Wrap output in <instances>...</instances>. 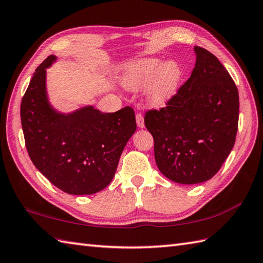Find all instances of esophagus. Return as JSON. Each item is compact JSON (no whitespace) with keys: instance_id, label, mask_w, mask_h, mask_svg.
<instances>
[{"instance_id":"obj_1","label":"esophagus","mask_w":263,"mask_h":263,"mask_svg":"<svg viewBox=\"0 0 263 263\" xmlns=\"http://www.w3.org/2000/svg\"><path fill=\"white\" fill-rule=\"evenodd\" d=\"M136 120H137V125H138L139 127H140V128L145 127V122H143V116H142L141 112H137Z\"/></svg>"}]
</instances>
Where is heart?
<instances>
[{"instance_id": "heart-1", "label": "heart", "mask_w": 263, "mask_h": 263, "mask_svg": "<svg viewBox=\"0 0 263 263\" xmlns=\"http://www.w3.org/2000/svg\"><path fill=\"white\" fill-rule=\"evenodd\" d=\"M182 74L181 66L174 60L162 64V60L157 58H142L126 67L123 84L130 90L147 86L148 101L153 106L161 107L177 93Z\"/></svg>"}]
</instances>
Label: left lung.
Returning <instances> with one entry per match:
<instances>
[{"mask_svg":"<svg viewBox=\"0 0 263 263\" xmlns=\"http://www.w3.org/2000/svg\"><path fill=\"white\" fill-rule=\"evenodd\" d=\"M195 52L196 64L189 79L165 107L145 114L158 170L183 184L215 176L238 130L239 97L234 80L210 51L195 46Z\"/></svg>","mask_w":263,"mask_h":263,"instance_id":"1","label":"left lung"}]
</instances>
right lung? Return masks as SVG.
<instances>
[{
  "label": "right lung",
  "instance_id": "right-lung-1",
  "mask_svg": "<svg viewBox=\"0 0 263 263\" xmlns=\"http://www.w3.org/2000/svg\"><path fill=\"white\" fill-rule=\"evenodd\" d=\"M49 55L29 82L20 106L25 145L49 181L71 195H91L110 183L121 154L137 128L135 110L101 112L84 107L64 115L50 106L45 91Z\"/></svg>",
  "mask_w": 263,
  "mask_h": 263
}]
</instances>
